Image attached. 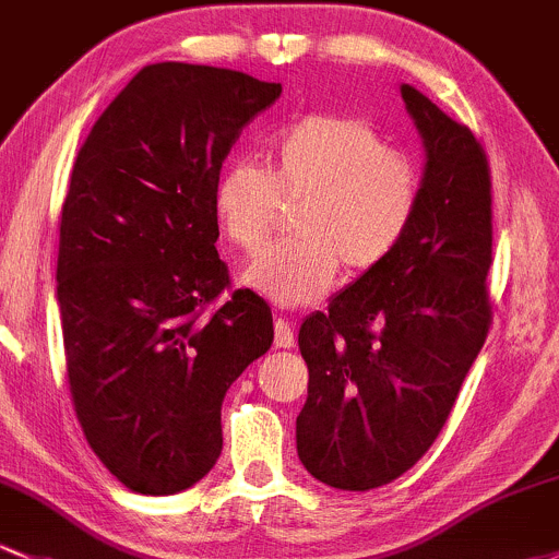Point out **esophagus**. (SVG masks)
Masks as SVG:
<instances>
[{"instance_id":"obj_1","label":"esophagus","mask_w":559,"mask_h":559,"mask_svg":"<svg viewBox=\"0 0 559 559\" xmlns=\"http://www.w3.org/2000/svg\"><path fill=\"white\" fill-rule=\"evenodd\" d=\"M293 344H296V338H293L290 322L280 317V320L274 322V346H277V349H290Z\"/></svg>"}]
</instances>
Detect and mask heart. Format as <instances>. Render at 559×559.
Instances as JSON below:
<instances>
[{
  "instance_id": "1",
  "label": "heart",
  "mask_w": 559,
  "mask_h": 559,
  "mask_svg": "<svg viewBox=\"0 0 559 559\" xmlns=\"http://www.w3.org/2000/svg\"><path fill=\"white\" fill-rule=\"evenodd\" d=\"M266 165L234 162L213 181V218L231 248L255 253L293 210L298 237L274 245L242 272V285L277 306L328 296L344 263L354 274L394 255L421 205V178L405 157L354 117L314 114L280 130Z\"/></svg>"
}]
</instances>
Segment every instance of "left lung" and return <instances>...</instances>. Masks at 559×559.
<instances>
[{
	"label": "left lung",
	"instance_id": "1",
	"mask_svg": "<svg viewBox=\"0 0 559 559\" xmlns=\"http://www.w3.org/2000/svg\"><path fill=\"white\" fill-rule=\"evenodd\" d=\"M400 95L426 159L413 229L298 330L309 368L298 459L338 490L381 488L421 459L490 325L488 159L472 130L416 87Z\"/></svg>",
	"mask_w": 559,
	"mask_h": 559
}]
</instances>
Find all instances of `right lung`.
Listing matches in <instances>:
<instances>
[{"label":"right lung","instance_id":"obj_1","mask_svg":"<svg viewBox=\"0 0 559 559\" xmlns=\"http://www.w3.org/2000/svg\"><path fill=\"white\" fill-rule=\"evenodd\" d=\"M282 85L152 63L98 117L61 213L58 311L90 448L124 488L173 496L218 461L226 389L274 341L272 309L218 258L213 181Z\"/></svg>","mask_w":559,"mask_h":559}]
</instances>
